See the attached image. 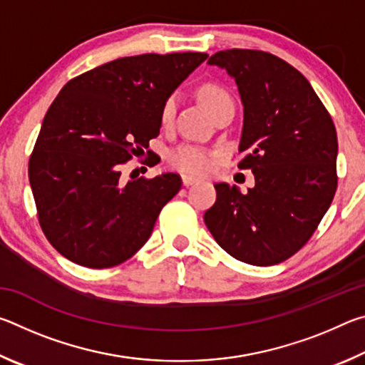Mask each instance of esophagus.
<instances>
[{
	"instance_id": "34e87169",
	"label": "esophagus",
	"mask_w": 365,
	"mask_h": 365,
	"mask_svg": "<svg viewBox=\"0 0 365 365\" xmlns=\"http://www.w3.org/2000/svg\"><path fill=\"white\" fill-rule=\"evenodd\" d=\"M182 182H183L185 187H190V185L197 183V178L190 177V175H182Z\"/></svg>"
}]
</instances>
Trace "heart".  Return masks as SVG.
<instances>
[{"mask_svg": "<svg viewBox=\"0 0 365 365\" xmlns=\"http://www.w3.org/2000/svg\"><path fill=\"white\" fill-rule=\"evenodd\" d=\"M200 100L205 104V108L212 115H217L220 110L227 108H233V100L228 91L217 83H205L200 88ZM177 109V96L170 95L165 98L160 108V123L169 125L175 115ZM215 153L206 150V148L195 145H182L169 153V163L172 168H175L187 174L202 175L211 172L215 164Z\"/></svg>", "mask_w": 365, "mask_h": 365, "instance_id": "obj_1", "label": "heart"}]
</instances>
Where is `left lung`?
Segmentation results:
<instances>
[{
    "mask_svg": "<svg viewBox=\"0 0 365 365\" xmlns=\"http://www.w3.org/2000/svg\"><path fill=\"white\" fill-rule=\"evenodd\" d=\"M207 64L238 85L245 110L238 150L246 153L238 168L251 169L256 185L243 195L215 183L206 227L238 261L283 262L307 243L335 196V125L307 78L274 54L233 48Z\"/></svg>",
    "mask_w": 365,
    "mask_h": 365,
    "instance_id": "8db88e82",
    "label": "left lung"
}]
</instances>
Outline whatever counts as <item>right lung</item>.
<instances>
[{
    "mask_svg": "<svg viewBox=\"0 0 365 365\" xmlns=\"http://www.w3.org/2000/svg\"><path fill=\"white\" fill-rule=\"evenodd\" d=\"M206 58H120L69 80L59 91L30 156L29 180L43 233L69 261L114 267L148 242L182 180L168 172L123 182L120 168L148 150L159 135L165 98Z\"/></svg>",
    "mask_w": 365,
    "mask_h": 365,
    "instance_id": "add662e5",
    "label": "right lung"
}]
</instances>
